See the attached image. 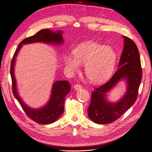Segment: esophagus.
Segmentation results:
<instances>
[{
	"label": "esophagus",
	"instance_id": "1",
	"mask_svg": "<svg viewBox=\"0 0 152 152\" xmlns=\"http://www.w3.org/2000/svg\"><path fill=\"white\" fill-rule=\"evenodd\" d=\"M82 88H83V87H82V86L80 85V84H76V85L74 86V89H75V90H76V91L80 90V89H81Z\"/></svg>",
	"mask_w": 152,
	"mask_h": 152
}]
</instances>
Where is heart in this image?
<instances>
[{"mask_svg":"<svg viewBox=\"0 0 152 152\" xmlns=\"http://www.w3.org/2000/svg\"><path fill=\"white\" fill-rule=\"evenodd\" d=\"M73 56H64V64L71 73L77 71L84 65L86 77L93 84L106 81L114 70L116 53L112 48L95 42L89 41L77 46L73 50Z\"/></svg>","mask_w":152,"mask_h":152,"instance_id":"obj_1","label":"heart"}]
</instances>
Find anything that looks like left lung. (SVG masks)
Masks as SVG:
<instances>
[{
	"label": "left lung",
	"instance_id": "1",
	"mask_svg": "<svg viewBox=\"0 0 152 152\" xmlns=\"http://www.w3.org/2000/svg\"><path fill=\"white\" fill-rule=\"evenodd\" d=\"M123 37L124 44L118 70L110 81L94 89L91 95L88 116L97 124L114 122L132 107L137 97L142 76L139 53L133 41L126 36ZM122 80L127 83L124 96L115 103L108 102L106 94Z\"/></svg>",
	"mask_w": 152,
	"mask_h": 152
}]
</instances>
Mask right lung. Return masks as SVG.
Instances as JSON below:
<instances>
[{"mask_svg": "<svg viewBox=\"0 0 152 152\" xmlns=\"http://www.w3.org/2000/svg\"><path fill=\"white\" fill-rule=\"evenodd\" d=\"M63 32L52 31L51 29H43L31 37H27L19 44L16 50L10 66V75L12 81V91L14 97L19 102L23 110L32 120L41 124H49L54 123L61 115L64 111V104L66 95L71 91V85L68 81H55L52 86L49 100L45 105L39 108L28 107L19 96L17 90V81L15 76V65L16 57L23 45L35 42H43L60 45L63 43Z\"/></svg>", "mask_w": 152, "mask_h": 152, "instance_id": "right-lung-1", "label": "right lung"}]
</instances>
